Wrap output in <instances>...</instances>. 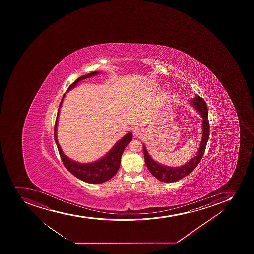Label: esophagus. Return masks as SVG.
I'll return each mask as SVG.
<instances>
[{
  "label": "esophagus",
  "mask_w": 254,
  "mask_h": 254,
  "mask_svg": "<svg viewBox=\"0 0 254 254\" xmlns=\"http://www.w3.org/2000/svg\"><path fill=\"white\" fill-rule=\"evenodd\" d=\"M145 135V131L143 129L141 128H136L134 129L133 131V136L136 138H141L142 136Z\"/></svg>",
  "instance_id": "34e87169"
}]
</instances>
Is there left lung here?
<instances>
[{"instance_id":"obj_1","label":"left lung","mask_w":254,"mask_h":254,"mask_svg":"<svg viewBox=\"0 0 254 254\" xmlns=\"http://www.w3.org/2000/svg\"><path fill=\"white\" fill-rule=\"evenodd\" d=\"M190 104L198 112L202 121V140H201L200 146L197 151L195 156L189 161L187 163L183 166L171 167V166H165L155 161L146 150V146L143 145L144 157L146 166L149 171L159 181L166 183H171L175 181H179L181 179L188 176L195 169L196 166L200 162L201 159L203 157V153L205 151L206 145L209 136V123L208 119V108L206 105L205 101L201 98L199 96L196 95L194 98L190 101Z\"/></svg>"}]
</instances>
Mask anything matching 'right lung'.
<instances>
[{"label":"right lung","mask_w":254,"mask_h":254,"mask_svg":"<svg viewBox=\"0 0 254 254\" xmlns=\"http://www.w3.org/2000/svg\"><path fill=\"white\" fill-rule=\"evenodd\" d=\"M98 73H100L95 71V72L88 73L86 75L81 76L76 79L74 83H72L68 87V91H70L71 89L75 88L81 80L90 78L92 76L97 75ZM65 95L66 94L64 95L60 107H59L56 125H55V129H54L55 141H56V145L58 147L59 153L61 156V160L63 161L64 165L65 166L67 170L81 181L90 184H101L106 182L108 180H110L118 172V169L120 167L121 157H122L126 146H127V145L131 142V139H132V133L129 132L126 136H123V138L117 141L110 151H108V153L106 154L105 156H103L102 158L98 159V161L89 162V163H79V162L71 160L66 156L65 154L64 153V151H62V149L59 144L58 139H57L59 115H60V111H61V106L63 104Z\"/></svg>","instance_id":"add662e5"}]
</instances>
